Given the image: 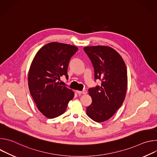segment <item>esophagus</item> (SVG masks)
<instances>
[{
  "mask_svg": "<svg viewBox=\"0 0 157 157\" xmlns=\"http://www.w3.org/2000/svg\"><path fill=\"white\" fill-rule=\"evenodd\" d=\"M76 92H77V93L79 94H86L87 93V91H86V90H83V91H77Z\"/></svg>",
  "mask_w": 157,
  "mask_h": 157,
  "instance_id": "34e87169",
  "label": "esophagus"
}]
</instances>
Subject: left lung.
<instances>
[{
    "mask_svg": "<svg viewBox=\"0 0 157 157\" xmlns=\"http://www.w3.org/2000/svg\"><path fill=\"white\" fill-rule=\"evenodd\" d=\"M85 53L94 70V81L101 85L88 89L92 103L86 114L93 121L104 122L113 116L122 104L127 91V73L121 56L113 48L105 46L86 47Z\"/></svg>",
    "mask_w": 157,
    "mask_h": 157,
    "instance_id": "1",
    "label": "left lung"
}]
</instances>
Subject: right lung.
Instances as JSON below:
<instances>
[{"label":"right lung","instance_id":"1","mask_svg":"<svg viewBox=\"0 0 157 157\" xmlns=\"http://www.w3.org/2000/svg\"><path fill=\"white\" fill-rule=\"evenodd\" d=\"M78 48L68 44L52 42L36 54L29 72L30 94L41 113L53 119L64 113L74 92L59 82L67 74L71 58Z\"/></svg>","mask_w":157,"mask_h":157}]
</instances>
